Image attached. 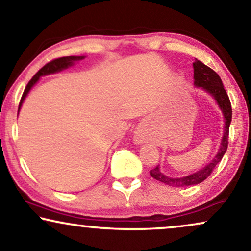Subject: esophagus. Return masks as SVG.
<instances>
[{
	"mask_svg": "<svg viewBox=\"0 0 251 251\" xmlns=\"http://www.w3.org/2000/svg\"><path fill=\"white\" fill-rule=\"evenodd\" d=\"M135 140H136V143L142 144V143L144 142V138H143L142 135H137V136L135 137Z\"/></svg>",
	"mask_w": 251,
	"mask_h": 251,
	"instance_id": "1",
	"label": "esophagus"
}]
</instances>
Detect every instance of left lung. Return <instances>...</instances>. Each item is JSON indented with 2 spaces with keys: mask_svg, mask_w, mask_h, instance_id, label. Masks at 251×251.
Returning <instances> with one entry per match:
<instances>
[{
  "mask_svg": "<svg viewBox=\"0 0 251 251\" xmlns=\"http://www.w3.org/2000/svg\"><path fill=\"white\" fill-rule=\"evenodd\" d=\"M194 68V87L201 88L202 90L207 92L209 96H211L212 99L216 101V104L222 111L223 118H224V131H223V137L221 140V145L217 151V154L214 156L210 162L202 167L194 173L183 177H169L164 175L160 169V166H156L153 170L150 171V175L154 179L161 181V183L173 187H187L192 185H198L201 181H203L205 178L210 176L211 171L215 169V167L221 162L223 156L226 153L228 144V130L229 125L232 121V107L231 102L227 94H226L224 85H223L222 78L219 75L212 71L210 67L204 65L202 61L195 59L193 63Z\"/></svg>",
  "mask_w": 251,
  "mask_h": 251,
  "instance_id": "left-lung-1",
  "label": "left lung"
}]
</instances>
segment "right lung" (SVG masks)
<instances>
[{
    "label": "right lung",
    "instance_id": "add662e5",
    "mask_svg": "<svg viewBox=\"0 0 251 251\" xmlns=\"http://www.w3.org/2000/svg\"><path fill=\"white\" fill-rule=\"evenodd\" d=\"M84 58H85V56H68V57L58 58V59H54L52 61H50V63H48L47 65H44V66L41 68V70L37 72L35 75H34L32 80L28 82V84H27V87L25 88V91H24L22 100H20V104H19L18 114H19L20 108H22V106L24 104V100H25L27 96H28L29 91L32 90V88L34 87V85H35L37 82L40 81L41 77L46 76V75L59 73V72H61V71L67 70V68L73 66V65L77 63V61L84 59Z\"/></svg>",
    "mask_w": 251,
    "mask_h": 251
}]
</instances>
